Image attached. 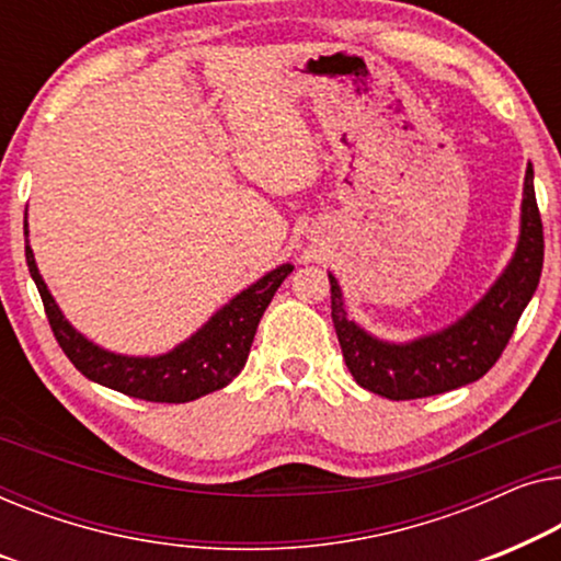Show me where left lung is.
Here are the masks:
<instances>
[{"label":"left lung","mask_w":561,"mask_h":561,"mask_svg":"<svg viewBox=\"0 0 561 561\" xmlns=\"http://www.w3.org/2000/svg\"><path fill=\"white\" fill-rule=\"evenodd\" d=\"M543 266V228L528 162L520 203V233L506 270L472 310L439 333L412 343H386L348 320L343 291L330 277V307L345 366L363 389L391 401L435 397L478 381L495 366L514 335L520 312L539 287Z\"/></svg>","instance_id":"8db88e82"}]
</instances>
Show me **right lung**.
<instances>
[{"label": "right lung", "instance_id": "right-lung-1", "mask_svg": "<svg viewBox=\"0 0 561 561\" xmlns=\"http://www.w3.org/2000/svg\"><path fill=\"white\" fill-rule=\"evenodd\" d=\"M27 236V218H25ZM25 259L30 277L35 279L41 291L47 322L53 335L70 363L81 370L85 378L96 381L106 389L122 391L126 397L162 401V404H185V401L201 399L205 393L224 389L241 374L243 363L249 358L251 343H254L259 320L270 307L274 291L295 270L291 264H282L262 279L251 284L236 295L231 302L220 307L213 318L205 322L198 333L180 343L178 348L162 356H119V353L99 348L89 337H83L70 322L62 318L60 307L37 272L35 254L25 239Z\"/></svg>", "mask_w": 561, "mask_h": 561}]
</instances>
